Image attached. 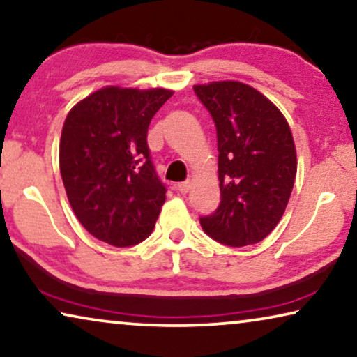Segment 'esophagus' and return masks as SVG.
<instances>
[{
  "instance_id": "34e87169",
  "label": "esophagus",
  "mask_w": 357,
  "mask_h": 357,
  "mask_svg": "<svg viewBox=\"0 0 357 357\" xmlns=\"http://www.w3.org/2000/svg\"><path fill=\"white\" fill-rule=\"evenodd\" d=\"M189 189H190L189 181H184V183H178L176 184V190H178V192H181V194H188Z\"/></svg>"
}]
</instances>
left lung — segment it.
<instances>
[{
	"mask_svg": "<svg viewBox=\"0 0 357 357\" xmlns=\"http://www.w3.org/2000/svg\"><path fill=\"white\" fill-rule=\"evenodd\" d=\"M218 142V208L200 217L218 243L243 248L267 238L283 217L296 179L289 124L270 100L243 82L194 85Z\"/></svg>",
	"mask_w": 357,
	"mask_h": 357,
	"instance_id": "8db88e82",
	"label": "left lung"
}]
</instances>
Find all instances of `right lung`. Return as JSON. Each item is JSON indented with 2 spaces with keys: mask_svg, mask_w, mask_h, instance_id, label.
Here are the masks:
<instances>
[{
  "mask_svg": "<svg viewBox=\"0 0 357 357\" xmlns=\"http://www.w3.org/2000/svg\"><path fill=\"white\" fill-rule=\"evenodd\" d=\"M167 89L105 87L80 100L64 121L59 169L82 227L116 248L147 239L165 204L147 145Z\"/></svg>",
  "mask_w": 357,
  "mask_h": 357,
  "instance_id": "add662e5",
  "label": "right lung"
}]
</instances>
